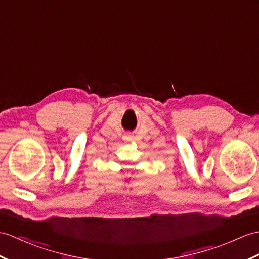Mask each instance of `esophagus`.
<instances>
[{
	"instance_id": "obj_1",
	"label": "esophagus",
	"mask_w": 259,
	"mask_h": 259,
	"mask_svg": "<svg viewBox=\"0 0 259 259\" xmlns=\"http://www.w3.org/2000/svg\"><path fill=\"white\" fill-rule=\"evenodd\" d=\"M124 140L130 142V141L133 140V136H132V135H125V136H124Z\"/></svg>"
}]
</instances>
